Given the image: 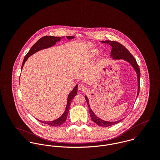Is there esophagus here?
<instances>
[{
    "mask_svg": "<svg viewBox=\"0 0 160 160\" xmlns=\"http://www.w3.org/2000/svg\"><path fill=\"white\" fill-rule=\"evenodd\" d=\"M78 89H79V91H86L87 87L84 84H79V86H78Z\"/></svg>",
    "mask_w": 160,
    "mask_h": 160,
    "instance_id": "34e87169",
    "label": "esophagus"
}]
</instances>
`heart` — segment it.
Listing matches in <instances>:
<instances>
[{
  "mask_svg": "<svg viewBox=\"0 0 160 160\" xmlns=\"http://www.w3.org/2000/svg\"><path fill=\"white\" fill-rule=\"evenodd\" d=\"M98 53V50H94V51L93 52V53H92V55L95 56V55H97Z\"/></svg>",
  "mask_w": 160,
  "mask_h": 160,
  "instance_id": "b5f03b06",
  "label": "heart"
}]
</instances>
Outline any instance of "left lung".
<instances>
[{
    "mask_svg": "<svg viewBox=\"0 0 160 160\" xmlns=\"http://www.w3.org/2000/svg\"><path fill=\"white\" fill-rule=\"evenodd\" d=\"M102 43H106L108 45L112 47V49L111 51V57H112L113 59L114 60H121L122 59L126 62H128V63H129L132 67H133V68L134 69V70L136 72L137 76V97L139 93V91H140V69L137 65V62L136 60V59L134 58V57L131 55V53L129 52V51L124 47L122 46V44H121L120 43L116 42V41H101ZM85 99L88 103V107H89V113L91 117L92 120L96 123L98 126H102V127H108L112 125L116 124L119 122H121L122 119L117 121H104L101 119L100 118H99L98 117H97L95 114H94V113L93 112V111L92 110L91 107H90V105H89V102L88 100V97L86 95L85 97Z\"/></svg>",
    "mask_w": 160,
    "mask_h": 160,
    "instance_id": "left-lung-1",
    "label": "left lung"
}]
</instances>
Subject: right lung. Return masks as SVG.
I'll return each mask as SVG.
<instances>
[{
	"label": "right lung",
	"instance_id": "right-lung-1",
	"mask_svg": "<svg viewBox=\"0 0 160 160\" xmlns=\"http://www.w3.org/2000/svg\"><path fill=\"white\" fill-rule=\"evenodd\" d=\"M68 39H72L73 38H74V36H67ZM62 38L61 37H55V36H44L42 38H41L40 39H39L33 46H32V47L31 48V49L29 50V51L28 52V53L26 55V56L24 58L23 60V63H22V69L23 68V66L24 65V63L26 62V61L28 60V57H29L31 55H32V54H34V53L42 50V49H45L49 48L50 47L55 45L57 42H58L61 40ZM78 84L74 87V88L71 91V92L69 93L68 96V99H67V107L65 110V112L63 113V114L58 118V119L52 121H42L41 120L38 119V121H39L40 122L44 123L46 124L52 126H59L61 124H62L67 119V116L68 114L69 110L70 108V105H71V102L72 101V100L73 99V98L76 95L77 93H78Z\"/></svg>",
	"mask_w": 160,
	"mask_h": 160
}]
</instances>
